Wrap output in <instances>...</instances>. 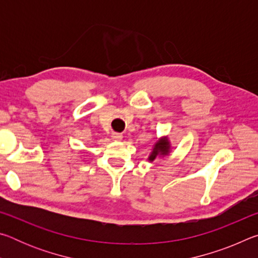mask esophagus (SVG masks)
<instances>
[{"label":"esophagus","mask_w":258,"mask_h":258,"mask_svg":"<svg viewBox=\"0 0 258 258\" xmlns=\"http://www.w3.org/2000/svg\"><path fill=\"white\" fill-rule=\"evenodd\" d=\"M111 139L115 140V141H119V140L123 139V135H121V133L113 132V133L111 134Z\"/></svg>","instance_id":"1"}]
</instances>
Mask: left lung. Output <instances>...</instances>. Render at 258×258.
<instances>
[{
    "label": "left lung",
    "instance_id": "obj_1",
    "mask_svg": "<svg viewBox=\"0 0 258 258\" xmlns=\"http://www.w3.org/2000/svg\"><path fill=\"white\" fill-rule=\"evenodd\" d=\"M169 149V145L167 139H163L160 140L159 142H157V145L154 148V151H152L151 156L149 157V160H154L158 155H166L168 152Z\"/></svg>",
    "mask_w": 258,
    "mask_h": 258
}]
</instances>
